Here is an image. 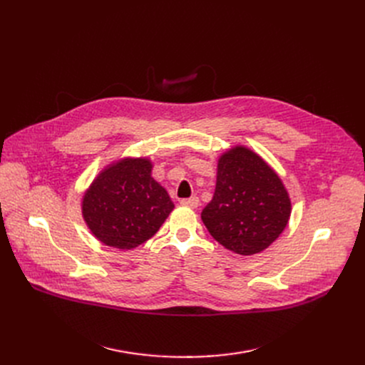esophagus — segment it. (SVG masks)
<instances>
[{"label":"esophagus","mask_w":365,"mask_h":365,"mask_svg":"<svg viewBox=\"0 0 365 365\" xmlns=\"http://www.w3.org/2000/svg\"><path fill=\"white\" fill-rule=\"evenodd\" d=\"M180 204L185 205V207H189V208H197L200 205V200L197 197H192V198H187V200H182Z\"/></svg>","instance_id":"1"}]
</instances>
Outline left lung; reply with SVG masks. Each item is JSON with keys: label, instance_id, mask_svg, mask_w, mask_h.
Here are the masks:
<instances>
[{"label": "left lung", "instance_id": "obj_1", "mask_svg": "<svg viewBox=\"0 0 365 365\" xmlns=\"http://www.w3.org/2000/svg\"><path fill=\"white\" fill-rule=\"evenodd\" d=\"M290 215L289 192L260 155L241 145L222 153L215 195L201 219L226 250L241 256L266 250L282 234Z\"/></svg>", "mask_w": 365, "mask_h": 365}]
</instances>
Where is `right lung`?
Returning a JSON list of instances; mask_svg holds the SVG:
<instances>
[{
    "mask_svg": "<svg viewBox=\"0 0 365 365\" xmlns=\"http://www.w3.org/2000/svg\"><path fill=\"white\" fill-rule=\"evenodd\" d=\"M148 158H121L103 168L83 197V217L102 244L131 250L158 232L175 208L152 176Z\"/></svg>",
    "mask_w": 365,
    "mask_h": 365,
    "instance_id": "obj_1",
    "label": "right lung"
}]
</instances>
